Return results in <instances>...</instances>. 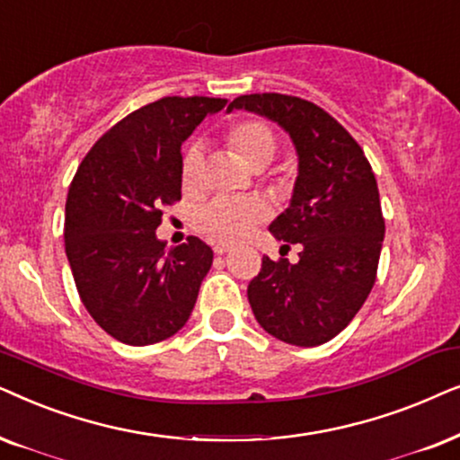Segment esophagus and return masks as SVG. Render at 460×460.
Returning <instances> with one entry per match:
<instances>
[{
    "mask_svg": "<svg viewBox=\"0 0 460 460\" xmlns=\"http://www.w3.org/2000/svg\"><path fill=\"white\" fill-rule=\"evenodd\" d=\"M214 252L223 256V254H226V252H231V246H229V243H223V242H218V243H214Z\"/></svg>",
    "mask_w": 460,
    "mask_h": 460,
    "instance_id": "34e87169",
    "label": "esophagus"
}]
</instances>
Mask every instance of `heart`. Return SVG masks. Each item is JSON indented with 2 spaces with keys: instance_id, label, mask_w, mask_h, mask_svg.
I'll list each match as a JSON object with an SVG mask.
<instances>
[{
  "instance_id": "heart-1",
  "label": "heart",
  "mask_w": 460,
  "mask_h": 460,
  "mask_svg": "<svg viewBox=\"0 0 460 460\" xmlns=\"http://www.w3.org/2000/svg\"><path fill=\"white\" fill-rule=\"evenodd\" d=\"M226 143L248 168H265L275 155V134L265 121L243 119L226 132ZM201 170L198 146L189 149L182 159V182L195 187ZM269 208L259 198H214L195 214V229L210 240L234 243L250 234L254 225L265 220Z\"/></svg>"
}]
</instances>
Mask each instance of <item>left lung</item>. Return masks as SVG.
Instances as JSON below:
<instances>
[{"mask_svg":"<svg viewBox=\"0 0 460 460\" xmlns=\"http://www.w3.org/2000/svg\"><path fill=\"white\" fill-rule=\"evenodd\" d=\"M235 109L278 124L298 157L290 204L269 231L303 250L298 262L262 256L250 307L275 339L322 345L349 326L375 286L385 237L375 172L351 134L314 102L265 92L235 98L226 113Z\"/></svg>","mask_w":460,"mask_h":460,"instance_id":"obj_1","label":"left lung"}]
</instances>
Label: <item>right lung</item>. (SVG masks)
Listing matches in <instances>:
<instances>
[{"instance_id":"right-lung-1","label":"right lung","mask_w":460,"mask_h":460,"mask_svg":"<svg viewBox=\"0 0 460 460\" xmlns=\"http://www.w3.org/2000/svg\"><path fill=\"white\" fill-rule=\"evenodd\" d=\"M225 98L166 96L137 109L92 146L66 195L65 250L79 298L126 345L179 332L212 267L198 237L166 248L162 206L181 199V146Z\"/></svg>"}]
</instances>
